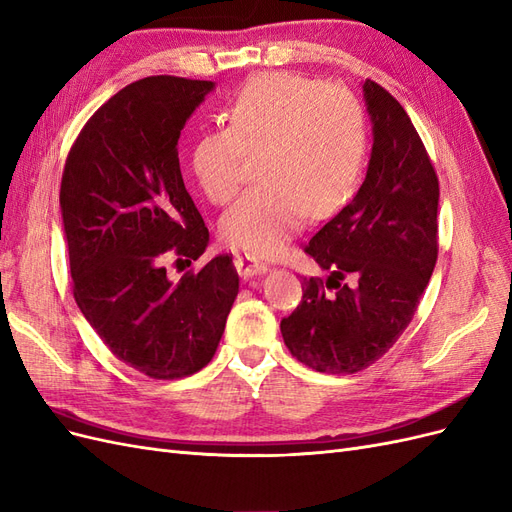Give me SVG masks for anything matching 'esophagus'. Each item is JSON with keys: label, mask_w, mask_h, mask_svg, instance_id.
Masks as SVG:
<instances>
[{"label": "esophagus", "mask_w": 512, "mask_h": 512, "mask_svg": "<svg viewBox=\"0 0 512 512\" xmlns=\"http://www.w3.org/2000/svg\"><path fill=\"white\" fill-rule=\"evenodd\" d=\"M235 267H237L239 275L245 277V280H247V277H254V275H260V273L267 271L265 262H260V260L252 258V256H237L235 258Z\"/></svg>", "instance_id": "obj_1"}]
</instances>
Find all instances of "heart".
<instances>
[{
    "label": "heart",
    "mask_w": 512,
    "mask_h": 512,
    "mask_svg": "<svg viewBox=\"0 0 512 512\" xmlns=\"http://www.w3.org/2000/svg\"><path fill=\"white\" fill-rule=\"evenodd\" d=\"M228 126L200 132L192 173L215 205L237 196L250 153H260L258 188L245 192L222 220V237L252 256H273L307 213L329 218L359 183L367 153L361 102L342 85L290 72L245 83L226 108Z\"/></svg>",
    "instance_id": "1"
}]
</instances>
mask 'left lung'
Segmentation results:
<instances>
[{
    "label": "left lung",
    "mask_w": 512,
    "mask_h": 512,
    "mask_svg": "<svg viewBox=\"0 0 512 512\" xmlns=\"http://www.w3.org/2000/svg\"><path fill=\"white\" fill-rule=\"evenodd\" d=\"M374 147L365 181L303 247L324 271L282 318L292 356L322 374H356L389 352L414 318L438 260L436 168L408 113L365 81Z\"/></svg>",
    "instance_id": "1"
}]
</instances>
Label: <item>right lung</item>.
<instances>
[{
    "mask_svg": "<svg viewBox=\"0 0 512 512\" xmlns=\"http://www.w3.org/2000/svg\"><path fill=\"white\" fill-rule=\"evenodd\" d=\"M211 81L147 76L106 100L61 175L74 301L119 361L153 380L203 369L239 292L220 254L173 282L164 262L198 260L209 230L185 190L177 141Z\"/></svg>",
    "mask_w": 512,
    "mask_h": 512,
    "instance_id": "add662e5",
    "label": "right lung"
}]
</instances>
